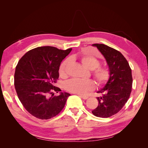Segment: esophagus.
<instances>
[{
    "label": "esophagus",
    "instance_id": "esophagus-1",
    "mask_svg": "<svg viewBox=\"0 0 148 148\" xmlns=\"http://www.w3.org/2000/svg\"><path fill=\"white\" fill-rule=\"evenodd\" d=\"M79 97H81L82 99H87L88 98V97L87 96H84V95H79Z\"/></svg>",
    "mask_w": 148,
    "mask_h": 148
}]
</instances>
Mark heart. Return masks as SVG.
Segmentation results:
<instances>
[{
    "label": "heart",
    "mask_w": 148,
    "mask_h": 148,
    "mask_svg": "<svg viewBox=\"0 0 148 148\" xmlns=\"http://www.w3.org/2000/svg\"><path fill=\"white\" fill-rule=\"evenodd\" d=\"M79 60L85 68L92 70V75L96 83L99 85L106 84L110 78V71L105 66H99L100 62L97 58L90 55L83 54L80 56ZM69 63V59H65L62 62L59 69L60 77L66 76V66ZM95 83L91 79H83L79 78H72L67 81L65 84L67 91L83 95L88 91H91L95 88Z\"/></svg>",
    "instance_id": "1"
}]
</instances>
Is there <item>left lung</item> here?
Wrapping results in <instances>:
<instances>
[{
	"instance_id": "left-lung-1",
	"label": "left lung",
	"mask_w": 148,
	"mask_h": 148,
	"mask_svg": "<svg viewBox=\"0 0 148 148\" xmlns=\"http://www.w3.org/2000/svg\"><path fill=\"white\" fill-rule=\"evenodd\" d=\"M104 57L110 71L108 81L98 91L97 107L92 110L94 115L107 118L119 112L129 99L132 88V70L127 59L119 51L102 44H94Z\"/></svg>"
}]
</instances>
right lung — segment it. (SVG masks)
<instances>
[{"label":"right lung","mask_w":148,"mask_h":148,"mask_svg":"<svg viewBox=\"0 0 148 148\" xmlns=\"http://www.w3.org/2000/svg\"><path fill=\"white\" fill-rule=\"evenodd\" d=\"M71 50L38 47L26 52L19 60L14 76L15 90L25 109L34 117L47 120L64 109L70 95L60 92L59 96H53V91H61L54 84L59 77L62 61Z\"/></svg>","instance_id":"right-lung-1"}]
</instances>
